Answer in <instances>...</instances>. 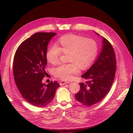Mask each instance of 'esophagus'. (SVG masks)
<instances>
[{
    "instance_id": "34e87169",
    "label": "esophagus",
    "mask_w": 133,
    "mask_h": 133,
    "mask_svg": "<svg viewBox=\"0 0 133 133\" xmlns=\"http://www.w3.org/2000/svg\"><path fill=\"white\" fill-rule=\"evenodd\" d=\"M67 83H69V82H66L65 81H61L59 84H60V85L62 86V85H65L66 84H67Z\"/></svg>"
}]
</instances>
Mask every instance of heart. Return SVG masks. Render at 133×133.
<instances>
[{"instance_id":"b5f03b06","label":"heart","mask_w":133,"mask_h":133,"mask_svg":"<svg viewBox=\"0 0 133 133\" xmlns=\"http://www.w3.org/2000/svg\"><path fill=\"white\" fill-rule=\"evenodd\" d=\"M97 43L92 39L73 34L61 37L46 51L47 61L52 65L58 64L62 52L67 54V61L69 63L61 64L53 69L55 77L63 80L70 79L77 71L78 68L84 70L95 59L98 54Z\"/></svg>"}]
</instances>
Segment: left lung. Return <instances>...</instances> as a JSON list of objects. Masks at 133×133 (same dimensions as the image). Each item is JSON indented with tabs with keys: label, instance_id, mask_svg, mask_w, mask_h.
<instances>
[{
	"label": "left lung",
	"instance_id": "left-lung-1",
	"mask_svg": "<svg viewBox=\"0 0 133 133\" xmlns=\"http://www.w3.org/2000/svg\"><path fill=\"white\" fill-rule=\"evenodd\" d=\"M97 35V33L95 32ZM116 69L115 52L110 43L102 37V47L95 62L82 77L87 80L79 84L76 99L85 106H91L101 101L109 91Z\"/></svg>",
	"mask_w": 133,
	"mask_h": 133
}]
</instances>
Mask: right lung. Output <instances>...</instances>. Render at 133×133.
Listing matches in <instances>:
<instances>
[{"mask_svg": "<svg viewBox=\"0 0 133 133\" xmlns=\"http://www.w3.org/2000/svg\"><path fill=\"white\" fill-rule=\"evenodd\" d=\"M54 32H37L24 41L15 54L13 74L22 96L33 106L42 107L50 103L60 86L52 81L43 83L47 65V46Z\"/></svg>", "mask_w": 133, "mask_h": 133, "instance_id": "1", "label": "right lung"}]
</instances>
